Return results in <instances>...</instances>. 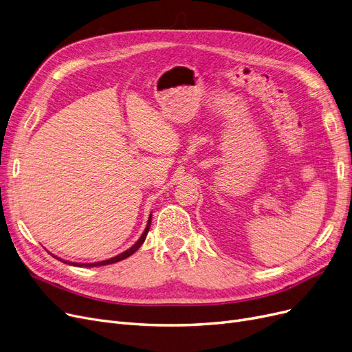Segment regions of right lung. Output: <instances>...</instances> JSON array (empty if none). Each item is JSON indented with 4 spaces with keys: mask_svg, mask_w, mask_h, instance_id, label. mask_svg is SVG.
Segmentation results:
<instances>
[{
    "mask_svg": "<svg viewBox=\"0 0 352 352\" xmlns=\"http://www.w3.org/2000/svg\"><path fill=\"white\" fill-rule=\"evenodd\" d=\"M151 217L152 216H149V219H148V224H146V227H145V230H144V233H142V236L140 237V240L136 241L133 246L131 248V249H128L126 252H124V253H120V254H118V256H115V257H111L109 261H103V262H96V263H72V262H67V261H63V258H60V261L62 262H65V263H69V265H73V266H78V267H96V266H104V265H112V263H116V262H119V261H124V258H126V257H129L131 254H133L136 250H138L141 246H142V243L145 241V239H146V234H148V232H149V226H151ZM56 257V256H54ZM58 258V257H57Z\"/></svg>",
    "mask_w": 352,
    "mask_h": 352,
    "instance_id": "obj_1",
    "label": "right lung"
}]
</instances>
